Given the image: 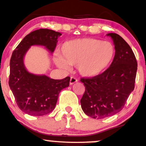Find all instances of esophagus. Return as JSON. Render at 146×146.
Returning <instances> with one entry per match:
<instances>
[{
  "instance_id": "obj_1",
  "label": "esophagus",
  "mask_w": 146,
  "mask_h": 146,
  "mask_svg": "<svg viewBox=\"0 0 146 146\" xmlns=\"http://www.w3.org/2000/svg\"><path fill=\"white\" fill-rule=\"evenodd\" d=\"M78 80L75 78H74V77H71V80H70V85H72L73 84L78 82Z\"/></svg>"
}]
</instances>
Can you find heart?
<instances>
[{
  "mask_svg": "<svg viewBox=\"0 0 146 146\" xmlns=\"http://www.w3.org/2000/svg\"><path fill=\"white\" fill-rule=\"evenodd\" d=\"M61 58L56 60L59 67L68 68L78 64L81 75L87 78L100 76L109 68L115 56L112 42L91 38L72 40L64 43Z\"/></svg>",
  "mask_w": 146,
  "mask_h": 146,
  "instance_id": "heart-1",
  "label": "heart"
}]
</instances>
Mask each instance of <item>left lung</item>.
<instances>
[{
	"instance_id": "obj_1",
	"label": "left lung",
	"mask_w": 146,
	"mask_h": 146,
	"mask_svg": "<svg viewBox=\"0 0 146 146\" xmlns=\"http://www.w3.org/2000/svg\"><path fill=\"white\" fill-rule=\"evenodd\" d=\"M113 41L115 56L109 68L100 76L82 78L85 92L80 100L86 115L94 119L113 116L124 107L135 88L137 62L132 48L119 35L107 34Z\"/></svg>"
}]
</instances>
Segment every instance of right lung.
<instances>
[{
	"label": "right lung",
	"mask_w": 146,
	"mask_h": 146,
	"mask_svg": "<svg viewBox=\"0 0 146 146\" xmlns=\"http://www.w3.org/2000/svg\"><path fill=\"white\" fill-rule=\"evenodd\" d=\"M61 35L48 29L36 30L27 35L13 52L9 85L18 106L28 115L42 116L51 113L56 108L60 91L69 86V77L53 80L45 75L33 74L24 64V57L31 46H44L53 53Z\"/></svg>",
	"instance_id": "1"
}]
</instances>
